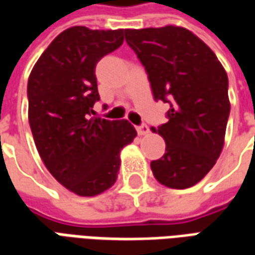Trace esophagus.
Instances as JSON below:
<instances>
[{"instance_id": "obj_1", "label": "esophagus", "mask_w": 255, "mask_h": 255, "mask_svg": "<svg viewBox=\"0 0 255 255\" xmlns=\"http://www.w3.org/2000/svg\"><path fill=\"white\" fill-rule=\"evenodd\" d=\"M136 131H138L139 135H146V133H149L150 128L147 124H144L143 123V124H140V126H138V127H136Z\"/></svg>"}]
</instances>
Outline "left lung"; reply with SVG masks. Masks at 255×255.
I'll return each instance as SVG.
<instances>
[{
  "mask_svg": "<svg viewBox=\"0 0 255 255\" xmlns=\"http://www.w3.org/2000/svg\"><path fill=\"white\" fill-rule=\"evenodd\" d=\"M124 34L146 69L154 100L169 105L168 123L154 129L165 140V154L151 161V171L166 187H192L224 146L231 111L227 72L210 47L183 27Z\"/></svg>",
  "mask_w": 255,
  "mask_h": 255,
  "instance_id": "left-lung-1",
  "label": "left lung"
}]
</instances>
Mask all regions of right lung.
I'll list each match as a JSON object with an SVG mask.
<instances>
[{
  "label": "right lung",
  "instance_id": "obj_1",
  "mask_svg": "<svg viewBox=\"0 0 255 255\" xmlns=\"http://www.w3.org/2000/svg\"><path fill=\"white\" fill-rule=\"evenodd\" d=\"M124 30L71 27L42 53L27 84L38 153L58 183L94 197L116 182L120 151L136 131L127 120L93 116L100 101L95 65L123 45Z\"/></svg>",
  "mask_w": 255,
  "mask_h": 255
}]
</instances>
